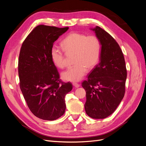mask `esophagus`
I'll return each instance as SVG.
<instances>
[{"mask_svg": "<svg viewBox=\"0 0 146 146\" xmlns=\"http://www.w3.org/2000/svg\"><path fill=\"white\" fill-rule=\"evenodd\" d=\"M73 86H74L75 88H78L79 86H80V85H79V84H78V83H73Z\"/></svg>", "mask_w": 146, "mask_h": 146, "instance_id": "34e87169", "label": "esophagus"}]
</instances>
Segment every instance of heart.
I'll list each match as a JSON object with an SVG mask.
<instances>
[{
	"label": "heart",
	"instance_id": "1",
	"mask_svg": "<svg viewBox=\"0 0 146 146\" xmlns=\"http://www.w3.org/2000/svg\"><path fill=\"white\" fill-rule=\"evenodd\" d=\"M62 48L54 46L50 55L56 66L63 68L65 66L66 56L73 55L76 65L64 70L61 74L64 80L71 82L80 81L85 76L88 69L94 68L98 63L101 54V43L95 35L71 33L61 42Z\"/></svg>",
	"mask_w": 146,
	"mask_h": 146
}]
</instances>
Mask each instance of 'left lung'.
Instances as JSON below:
<instances>
[{
    "label": "left lung",
    "mask_w": 146,
    "mask_h": 146,
    "mask_svg": "<svg viewBox=\"0 0 146 146\" xmlns=\"http://www.w3.org/2000/svg\"><path fill=\"white\" fill-rule=\"evenodd\" d=\"M101 43L100 62L91 70L82 87L86 91L85 109L93 119H104L121 103L125 91L127 69L118 43L99 26L91 29Z\"/></svg>",
    "instance_id": "8db88e82"
}]
</instances>
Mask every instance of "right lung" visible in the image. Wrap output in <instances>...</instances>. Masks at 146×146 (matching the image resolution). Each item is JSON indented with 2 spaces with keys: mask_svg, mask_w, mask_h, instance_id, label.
Listing matches in <instances>:
<instances>
[{
  "mask_svg": "<svg viewBox=\"0 0 146 146\" xmlns=\"http://www.w3.org/2000/svg\"><path fill=\"white\" fill-rule=\"evenodd\" d=\"M69 27L36 26L22 44L18 61L19 86L32 113L43 120L54 121L66 110L65 96L72 90L64 83L51 58L54 42Z\"/></svg>",
  "mask_w": 146,
  "mask_h": 146,
  "instance_id": "right-lung-1",
  "label": "right lung"
}]
</instances>
